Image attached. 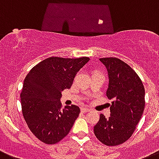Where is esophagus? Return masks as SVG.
Wrapping results in <instances>:
<instances>
[{
    "label": "esophagus",
    "mask_w": 159,
    "mask_h": 159,
    "mask_svg": "<svg viewBox=\"0 0 159 159\" xmlns=\"http://www.w3.org/2000/svg\"><path fill=\"white\" fill-rule=\"evenodd\" d=\"M81 111H82V113H86V112H89V111H90V109L86 108V107H82V108L81 109Z\"/></svg>",
    "instance_id": "34e87169"
}]
</instances>
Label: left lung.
<instances>
[{"instance_id":"obj_1","label":"left lung","mask_w":159,"mask_h":159,"mask_svg":"<svg viewBox=\"0 0 159 159\" xmlns=\"http://www.w3.org/2000/svg\"><path fill=\"white\" fill-rule=\"evenodd\" d=\"M109 78L107 96L111 116L100 119L94 127L95 137L108 146L120 145L131 137L145 109V88L134 70L116 57L101 58Z\"/></svg>"}]
</instances>
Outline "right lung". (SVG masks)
Here are the masks:
<instances>
[{"label":"right lung","instance_id":"1","mask_svg":"<svg viewBox=\"0 0 159 159\" xmlns=\"http://www.w3.org/2000/svg\"><path fill=\"white\" fill-rule=\"evenodd\" d=\"M90 61L49 57L31 69L21 93L23 117L28 128L45 144H56L65 137L79 116L76 105L61 109V91L69 89L76 74Z\"/></svg>","mask_w":159,"mask_h":159}]
</instances>
